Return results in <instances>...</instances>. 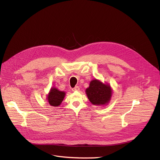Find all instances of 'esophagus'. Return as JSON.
Returning a JSON list of instances; mask_svg holds the SVG:
<instances>
[{"instance_id": "obj_1", "label": "esophagus", "mask_w": 160, "mask_h": 160, "mask_svg": "<svg viewBox=\"0 0 160 160\" xmlns=\"http://www.w3.org/2000/svg\"><path fill=\"white\" fill-rule=\"evenodd\" d=\"M72 91H77L80 90V88L78 86H76L74 88H72Z\"/></svg>"}]
</instances>
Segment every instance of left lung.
<instances>
[{
    "instance_id": "1",
    "label": "left lung",
    "mask_w": 160,
    "mask_h": 160,
    "mask_svg": "<svg viewBox=\"0 0 160 160\" xmlns=\"http://www.w3.org/2000/svg\"><path fill=\"white\" fill-rule=\"evenodd\" d=\"M86 94L89 101L94 105H105L111 98L112 90L110 86L103 84L97 80L90 82L86 89Z\"/></svg>"
}]
</instances>
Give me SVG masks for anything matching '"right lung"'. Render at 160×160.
Here are the masks:
<instances>
[{
	"label": "right lung",
	"instance_id": "add662e5",
	"mask_svg": "<svg viewBox=\"0 0 160 160\" xmlns=\"http://www.w3.org/2000/svg\"><path fill=\"white\" fill-rule=\"evenodd\" d=\"M65 94L64 92L59 91L56 88H52L48 95L49 104L52 106H58L60 105L63 100Z\"/></svg>",
	"mask_w": 160,
	"mask_h": 160
}]
</instances>
